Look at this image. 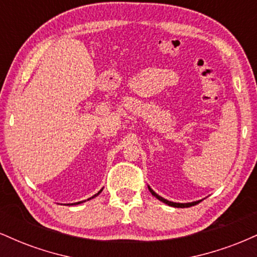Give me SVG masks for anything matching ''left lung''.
<instances>
[{"label": "left lung", "instance_id": "1", "mask_svg": "<svg viewBox=\"0 0 257 257\" xmlns=\"http://www.w3.org/2000/svg\"><path fill=\"white\" fill-rule=\"evenodd\" d=\"M149 190H150V192L152 193V196H155L156 198L161 200V202L166 203V204L170 205V206H175V208H188V206L196 205V204H198V203L200 202V200H198V202H192V203H174V202H170V200H167V199L162 198V197H161V196H158V194L156 193L155 191L151 190V187H150V186H149Z\"/></svg>", "mask_w": 257, "mask_h": 257}]
</instances>
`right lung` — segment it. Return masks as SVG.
<instances>
[{"label":"right lung","instance_id":"1","mask_svg":"<svg viewBox=\"0 0 257 257\" xmlns=\"http://www.w3.org/2000/svg\"><path fill=\"white\" fill-rule=\"evenodd\" d=\"M101 191H102V190H100V191H99V192H98V193H96V194H94V196H93V197H91V198H94V197H96V196H98V194H99L100 192H101ZM89 199H90V198H89ZM89 199H88V200H89ZM83 202H84V200H82V202H77V203H73V204H75V205H76V204H81V203H83Z\"/></svg>","mask_w":257,"mask_h":257}]
</instances>
